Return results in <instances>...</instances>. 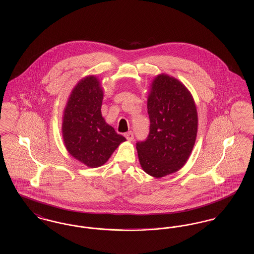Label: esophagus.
Wrapping results in <instances>:
<instances>
[{
	"instance_id": "34e87169",
	"label": "esophagus",
	"mask_w": 254,
	"mask_h": 254,
	"mask_svg": "<svg viewBox=\"0 0 254 254\" xmlns=\"http://www.w3.org/2000/svg\"><path fill=\"white\" fill-rule=\"evenodd\" d=\"M125 137L127 138L128 141H132L133 139V132H128V133H125Z\"/></svg>"
}]
</instances>
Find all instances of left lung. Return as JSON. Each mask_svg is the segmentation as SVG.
Wrapping results in <instances>:
<instances>
[{
  "label": "left lung",
  "instance_id": "8db88e82",
  "mask_svg": "<svg viewBox=\"0 0 254 254\" xmlns=\"http://www.w3.org/2000/svg\"><path fill=\"white\" fill-rule=\"evenodd\" d=\"M150 132L136 143L145 173L160 179L179 171L190 157L198 132V113L187 87L165 73L157 75L147 98Z\"/></svg>",
  "mask_w": 254,
  "mask_h": 254
}]
</instances>
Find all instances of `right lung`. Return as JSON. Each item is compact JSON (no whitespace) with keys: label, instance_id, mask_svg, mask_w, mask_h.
Here are the masks:
<instances>
[{"label":"right lung","instance_id":"right-lung-1","mask_svg":"<svg viewBox=\"0 0 254 254\" xmlns=\"http://www.w3.org/2000/svg\"><path fill=\"white\" fill-rule=\"evenodd\" d=\"M103 88L98 77L88 75L74 86L62 118V136L67 152L88 167L107 162L115 150L126 141L101 114Z\"/></svg>","mask_w":254,"mask_h":254}]
</instances>
